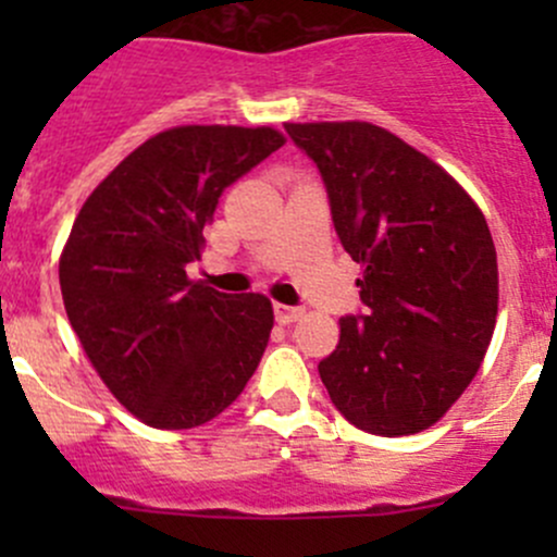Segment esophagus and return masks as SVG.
Returning <instances> with one entry per match:
<instances>
[{
    "instance_id": "1",
    "label": "esophagus",
    "mask_w": 557,
    "mask_h": 557,
    "mask_svg": "<svg viewBox=\"0 0 557 557\" xmlns=\"http://www.w3.org/2000/svg\"><path fill=\"white\" fill-rule=\"evenodd\" d=\"M301 314H305V310H299V307L274 305V318H277V323H283V325L296 323V320H301Z\"/></svg>"
}]
</instances>
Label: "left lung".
<instances>
[{"label": "left lung", "instance_id": "1", "mask_svg": "<svg viewBox=\"0 0 557 557\" xmlns=\"http://www.w3.org/2000/svg\"><path fill=\"white\" fill-rule=\"evenodd\" d=\"M318 164L342 247L361 263L367 314L339 320L318 363L356 429H431L469 387L498 314L496 245L463 185L401 137L367 121L285 123Z\"/></svg>", "mask_w": 557, "mask_h": 557}]
</instances>
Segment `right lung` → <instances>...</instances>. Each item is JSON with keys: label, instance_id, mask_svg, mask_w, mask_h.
Returning <instances> with one entry per match:
<instances>
[{"label": "right lung", "instance_id": "1", "mask_svg": "<svg viewBox=\"0 0 557 557\" xmlns=\"http://www.w3.org/2000/svg\"><path fill=\"white\" fill-rule=\"evenodd\" d=\"M272 126H174L145 139L77 212L59 258L64 310L107 391L153 429L218 418L256 372L274 312L185 274L218 199L283 148Z\"/></svg>", "mask_w": 557, "mask_h": 557}]
</instances>
